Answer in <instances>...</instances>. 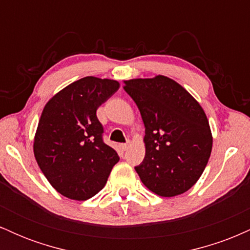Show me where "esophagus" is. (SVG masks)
I'll return each instance as SVG.
<instances>
[{
	"label": "esophagus",
	"instance_id": "1",
	"mask_svg": "<svg viewBox=\"0 0 250 250\" xmlns=\"http://www.w3.org/2000/svg\"><path fill=\"white\" fill-rule=\"evenodd\" d=\"M129 146H130V142H127V143H122L121 145V148H122V150H127V149L129 148Z\"/></svg>",
	"mask_w": 250,
	"mask_h": 250
}]
</instances>
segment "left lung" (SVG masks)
<instances>
[{"label":"left lung","mask_w":250,"mask_h":250,"mask_svg":"<svg viewBox=\"0 0 250 250\" xmlns=\"http://www.w3.org/2000/svg\"><path fill=\"white\" fill-rule=\"evenodd\" d=\"M146 127V155L136 171L149 190L171 197L200 179L213 148L210 125L201 104L167 76L123 81Z\"/></svg>","instance_id":"8db88e82"}]
</instances>
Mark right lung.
<instances>
[{"label": "right lung", "instance_id": "1", "mask_svg": "<svg viewBox=\"0 0 250 250\" xmlns=\"http://www.w3.org/2000/svg\"><path fill=\"white\" fill-rule=\"evenodd\" d=\"M120 88L115 80L87 76L56 93L43 108L35 136L37 165L57 193L84 201L104 187L120 157L102 140L96 110Z\"/></svg>", "mask_w": 250, "mask_h": 250}]
</instances>
